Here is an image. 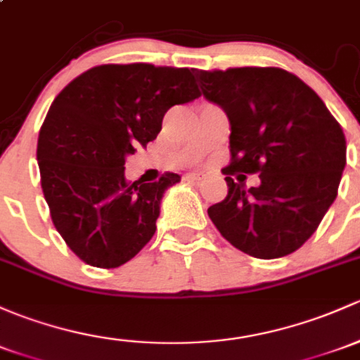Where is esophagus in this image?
Segmentation results:
<instances>
[{"mask_svg": "<svg viewBox=\"0 0 360 360\" xmlns=\"http://www.w3.org/2000/svg\"><path fill=\"white\" fill-rule=\"evenodd\" d=\"M186 179L195 181V183H200V181H203V174H188Z\"/></svg>", "mask_w": 360, "mask_h": 360, "instance_id": "34e87169", "label": "esophagus"}]
</instances>
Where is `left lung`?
Returning a JSON list of instances; mask_svg holds the SVG:
<instances>
[{
  "label": "left lung",
  "mask_w": 360,
  "mask_h": 360,
  "mask_svg": "<svg viewBox=\"0 0 360 360\" xmlns=\"http://www.w3.org/2000/svg\"><path fill=\"white\" fill-rule=\"evenodd\" d=\"M203 96L229 119L228 196L209 217L233 247L278 259L309 240L338 195L347 164L342 127L302 79L278 67L196 70ZM234 172H259L257 188Z\"/></svg>",
  "instance_id": "8db88e82"
}]
</instances>
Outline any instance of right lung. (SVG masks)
<instances>
[{
    "label": "right lung",
    "mask_w": 360,
    "mask_h": 360,
    "mask_svg": "<svg viewBox=\"0 0 360 360\" xmlns=\"http://www.w3.org/2000/svg\"><path fill=\"white\" fill-rule=\"evenodd\" d=\"M198 96L193 69L108 63L55 98L37 139L41 188L56 231L82 262L113 269L151 240L162 196L181 176L131 184L126 157L157 138L170 107Z\"/></svg>",
    "instance_id": "add662e5"
}]
</instances>
